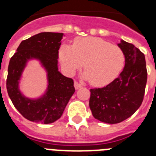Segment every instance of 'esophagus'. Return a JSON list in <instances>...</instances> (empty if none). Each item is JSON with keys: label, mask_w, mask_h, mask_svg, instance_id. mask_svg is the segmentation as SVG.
I'll use <instances>...</instances> for the list:
<instances>
[{"label": "esophagus", "mask_w": 156, "mask_h": 156, "mask_svg": "<svg viewBox=\"0 0 156 156\" xmlns=\"http://www.w3.org/2000/svg\"><path fill=\"white\" fill-rule=\"evenodd\" d=\"M73 85H74V87H75V89L76 90H78V89H79V88L80 87H82V85H81L80 83H78V82H74V84H73Z\"/></svg>", "instance_id": "obj_1"}]
</instances>
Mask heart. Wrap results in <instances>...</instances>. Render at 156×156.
<instances>
[{
    "label": "heart",
    "mask_w": 156,
    "mask_h": 156,
    "mask_svg": "<svg viewBox=\"0 0 156 156\" xmlns=\"http://www.w3.org/2000/svg\"><path fill=\"white\" fill-rule=\"evenodd\" d=\"M59 60L64 71L72 75L84 63L83 78L95 87H104L121 73L125 65V54L121 48L101 38H76L73 46L61 45Z\"/></svg>",
    "instance_id": "b5f03b06"
}]
</instances>
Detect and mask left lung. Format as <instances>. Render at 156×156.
Here are the masks:
<instances>
[{"label": "left lung", "mask_w": 156, "mask_h": 156, "mask_svg": "<svg viewBox=\"0 0 156 156\" xmlns=\"http://www.w3.org/2000/svg\"><path fill=\"white\" fill-rule=\"evenodd\" d=\"M117 45L125 54L123 70L106 87L90 89L89 101L93 116L108 124L120 123L138 110L147 80L144 54L123 40Z\"/></svg>", "instance_id": "8db88e82"}]
</instances>
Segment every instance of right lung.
<instances>
[{"label": "right lung", "mask_w": 156, "mask_h": 156, "mask_svg": "<svg viewBox=\"0 0 156 156\" xmlns=\"http://www.w3.org/2000/svg\"><path fill=\"white\" fill-rule=\"evenodd\" d=\"M63 33L42 32L21 42L11 57L6 87L16 109L26 119L36 123L57 121L75 91L72 78L58 70V50ZM36 59L47 73V88L40 98H27L19 89L22 73L29 61Z\"/></svg>", "instance_id": "1"}]
</instances>
